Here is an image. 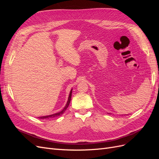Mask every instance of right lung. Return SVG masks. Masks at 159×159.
<instances>
[{"mask_svg": "<svg viewBox=\"0 0 159 159\" xmlns=\"http://www.w3.org/2000/svg\"><path fill=\"white\" fill-rule=\"evenodd\" d=\"M71 93H72V89L70 91V95H69V98H68V102H67V103H66V105L65 106V107L60 112L56 113H55V114H52V115H47V116L40 117H38V118L41 119H50L54 118V117H59V116H60V115H61L62 114H63V113L65 112V111L67 109V108H68V107L69 106V104H70V103L71 98Z\"/></svg>", "mask_w": 159, "mask_h": 159, "instance_id": "1", "label": "right lung"}]
</instances>
